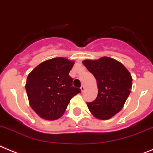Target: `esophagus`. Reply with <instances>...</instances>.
Returning <instances> with one entry per match:
<instances>
[{
	"mask_svg": "<svg viewBox=\"0 0 153 153\" xmlns=\"http://www.w3.org/2000/svg\"><path fill=\"white\" fill-rule=\"evenodd\" d=\"M80 89H81V91H82V93H83V92L85 91V86H83V85H82V86L81 87V88H80Z\"/></svg>",
	"mask_w": 153,
	"mask_h": 153,
	"instance_id": "esophagus-1",
	"label": "esophagus"
}]
</instances>
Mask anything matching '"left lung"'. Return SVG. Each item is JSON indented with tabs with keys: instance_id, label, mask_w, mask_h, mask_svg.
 I'll return each mask as SVG.
<instances>
[{
	"instance_id": "8db88e82",
	"label": "left lung",
	"mask_w": 153,
	"mask_h": 153,
	"mask_svg": "<svg viewBox=\"0 0 153 153\" xmlns=\"http://www.w3.org/2000/svg\"><path fill=\"white\" fill-rule=\"evenodd\" d=\"M82 63L96 78L98 88L97 97L87 103L88 107L97 119H110L123 108L130 95L131 75L122 63L109 57Z\"/></svg>"
}]
</instances>
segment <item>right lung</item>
Masks as SVG:
<instances>
[{
  "label": "right lung",
  "instance_id": "right-lung-1",
  "mask_svg": "<svg viewBox=\"0 0 153 153\" xmlns=\"http://www.w3.org/2000/svg\"><path fill=\"white\" fill-rule=\"evenodd\" d=\"M74 62L57 57L36 67L27 79L26 90L32 109L40 117L54 120L61 117L70 100L81 90L72 86L68 75Z\"/></svg>",
  "mask_w": 153,
  "mask_h": 153
}]
</instances>
